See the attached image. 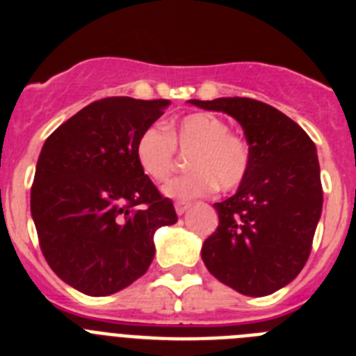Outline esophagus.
<instances>
[{
  "label": "esophagus",
  "mask_w": 356,
  "mask_h": 356,
  "mask_svg": "<svg viewBox=\"0 0 356 356\" xmlns=\"http://www.w3.org/2000/svg\"><path fill=\"white\" fill-rule=\"evenodd\" d=\"M188 209H191V203H185V201H178V203L175 205V210L178 216H184Z\"/></svg>",
  "instance_id": "esophagus-1"
}]
</instances>
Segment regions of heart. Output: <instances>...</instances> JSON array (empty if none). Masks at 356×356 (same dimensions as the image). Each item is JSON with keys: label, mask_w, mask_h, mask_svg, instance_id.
Segmentation results:
<instances>
[{"label": "heart", "mask_w": 356, "mask_h": 356, "mask_svg": "<svg viewBox=\"0 0 356 356\" xmlns=\"http://www.w3.org/2000/svg\"><path fill=\"white\" fill-rule=\"evenodd\" d=\"M191 151L188 169L193 172L175 178L163 187L172 200H194L210 194L216 185L229 191L242 184L250 171L251 151L221 118L212 114H191L175 122L168 131L149 127L135 144V159L147 178L165 181L176 162V147Z\"/></svg>", "instance_id": "1"}]
</instances>
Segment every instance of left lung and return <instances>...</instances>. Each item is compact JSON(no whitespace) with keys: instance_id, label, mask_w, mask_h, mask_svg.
I'll list each match as a JSON object with an SVG mask.
<instances>
[{"instance_id":"left-lung-1","label":"left lung","mask_w":356,"mask_h":356,"mask_svg":"<svg viewBox=\"0 0 356 356\" xmlns=\"http://www.w3.org/2000/svg\"><path fill=\"white\" fill-rule=\"evenodd\" d=\"M238 122L251 162L237 193L213 203L217 229L203 242L210 275L244 296L273 294L305 267L323 212L316 144L278 108L250 97L188 99Z\"/></svg>"}]
</instances>
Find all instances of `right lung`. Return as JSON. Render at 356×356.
<instances>
[{
	"instance_id": "add662e5",
	"label": "right lung",
	"mask_w": 356,
	"mask_h": 356,
	"mask_svg": "<svg viewBox=\"0 0 356 356\" xmlns=\"http://www.w3.org/2000/svg\"><path fill=\"white\" fill-rule=\"evenodd\" d=\"M169 99L105 97L60 124L40 151L30 209L55 275L87 296L131 285L155 257V232L178 221L139 168L135 144Z\"/></svg>"
}]
</instances>
